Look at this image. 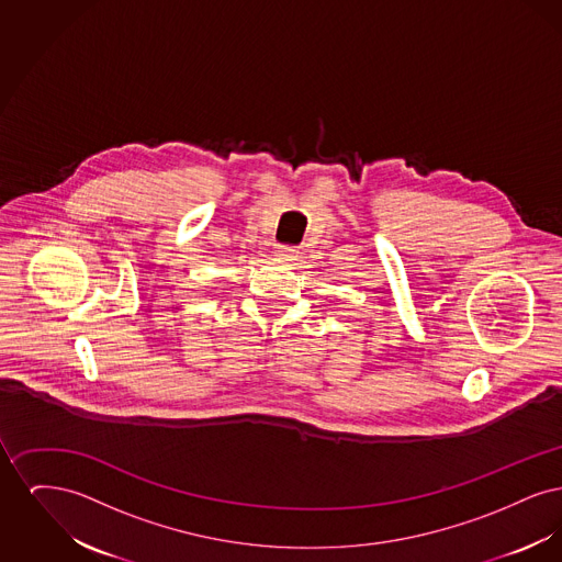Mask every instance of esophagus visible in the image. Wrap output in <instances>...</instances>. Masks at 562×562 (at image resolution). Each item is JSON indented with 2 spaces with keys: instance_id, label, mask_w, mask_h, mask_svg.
<instances>
[{
  "instance_id": "1",
  "label": "esophagus",
  "mask_w": 562,
  "mask_h": 562,
  "mask_svg": "<svg viewBox=\"0 0 562 562\" xmlns=\"http://www.w3.org/2000/svg\"><path fill=\"white\" fill-rule=\"evenodd\" d=\"M276 257H278V259H282V261H294L296 250L291 248V246H280V248L276 250Z\"/></svg>"
}]
</instances>
